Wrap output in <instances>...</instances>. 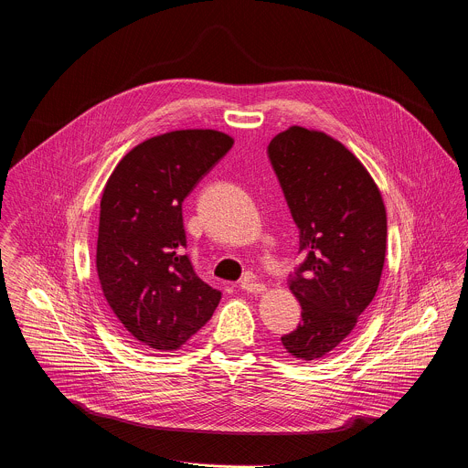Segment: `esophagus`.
Masks as SVG:
<instances>
[{"label": "esophagus", "instance_id": "esophagus-1", "mask_svg": "<svg viewBox=\"0 0 468 468\" xmlns=\"http://www.w3.org/2000/svg\"><path fill=\"white\" fill-rule=\"evenodd\" d=\"M240 288H242L244 292H248V293H262V292L266 290V286H264L262 282L255 281L253 277H244V279L240 281Z\"/></svg>", "mask_w": 468, "mask_h": 468}]
</instances>
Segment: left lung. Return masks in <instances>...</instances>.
Segmentation results:
<instances>
[{"label": "left lung", "instance_id": "1", "mask_svg": "<svg viewBox=\"0 0 468 468\" xmlns=\"http://www.w3.org/2000/svg\"><path fill=\"white\" fill-rule=\"evenodd\" d=\"M268 160L303 257L288 279L301 322L281 342L293 358L318 360L351 335L378 290L386 207L356 155L324 132L290 126L270 141Z\"/></svg>", "mask_w": 468, "mask_h": 468}]
</instances>
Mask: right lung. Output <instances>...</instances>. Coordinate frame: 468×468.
Returning <instances> with one entry per match:
<instances>
[{
	"label": "right lung",
	"instance_id": "1",
	"mask_svg": "<svg viewBox=\"0 0 468 468\" xmlns=\"http://www.w3.org/2000/svg\"><path fill=\"white\" fill-rule=\"evenodd\" d=\"M231 146L217 130L155 135L124 155L104 187L101 288L122 327L150 349H180L220 303V290L197 275L186 253L182 204Z\"/></svg>",
	"mask_w": 468,
	"mask_h": 468
}]
</instances>
